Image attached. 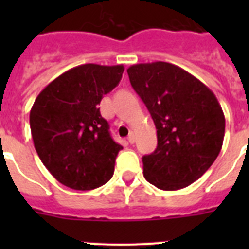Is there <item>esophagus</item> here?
<instances>
[{
  "mask_svg": "<svg viewBox=\"0 0 249 249\" xmlns=\"http://www.w3.org/2000/svg\"><path fill=\"white\" fill-rule=\"evenodd\" d=\"M128 141H129V143H134L136 142V134L133 132H130V134H129L128 137Z\"/></svg>",
  "mask_w": 249,
  "mask_h": 249,
  "instance_id": "obj_1",
  "label": "esophagus"
}]
</instances>
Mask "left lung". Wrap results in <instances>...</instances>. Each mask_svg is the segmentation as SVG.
Wrapping results in <instances>:
<instances>
[{
  "mask_svg": "<svg viewBox=\"0 0 249 249\" xmlns=\"http://www.w3.org/2000/svg\"><path fill=\"white\" fill-rule=\"evenodd\" d=\"M133 89L156 126L158 146L142 158L143 176L160 190L183 189L216 160L225 136V116L212 90L166 62L128 68Z\"/></svg>",
  "mask_w": 249,
  "mask_h": 249,
  "instance_id": "1",
  "label": "left lung"
}]
</instances>
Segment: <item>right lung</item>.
I'll use <instances>...</instances> for the list:
<instances>
[{
  "instance_id": "obj_1",
  "label": "right lung",
  "mask_w": 249,
  "mask_h": 249,
  "mask_svg": "<svg viewBox=\"0 0 249 249\" xmlns=\"http://www.w3.org/2000/svg\"><path fill=\"white\" fill-rule=\"evenodd\" d=\"M123 72V64H81L53 80L33 103L29 124L37 155L70 189H97L112 177L123 146L112 140L98 105Z\"/></svg>"
}]
</instances>
